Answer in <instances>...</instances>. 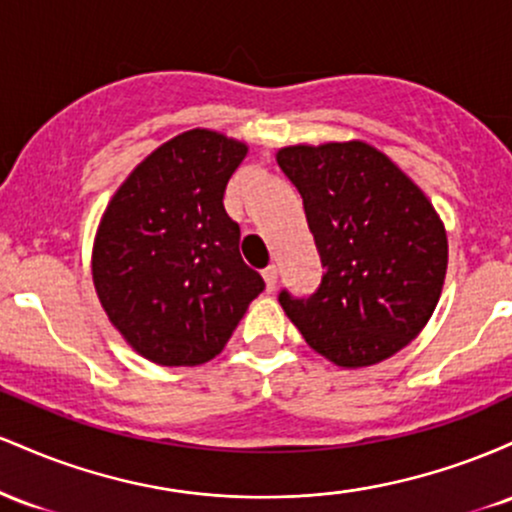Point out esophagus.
<instances>
[{"label":"esophagus","instance_id":"obj_1","mask_svg":"<svg viewBox=\"0 0 512 512\" xmlns=\"http://www.w3.org/2000/svg\"><path fill=\"white\" fill-rule=\"evenodd\" d=\"M262 276H264V284H267V291H274L276 281H279V269H276L274 264H269V267L262 272Z\"/></svg>","mask_w":512,"mask_h":512}]
</instances>
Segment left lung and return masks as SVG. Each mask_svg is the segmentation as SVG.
I'll return each instance as SVG.
<instances>
[{
    "mask_svg": "<svg viewBox=\"0 0 512 512\" xmlns=\"http://www.w3.org/2000/svg\"><path fill=\"white\" fill-rule=\"evenodd\" d=\"M303 197L320 252V286L279 303L317 354L342 368L385 361L436 310L448 236L436 209L385 154L366 142L286 146L276 154Z\"/></svg>",
    "mask_w": 512,
    "mask_h": 512,
    "instance_id": "1",
    "label": "left lung"
}]
</instances>
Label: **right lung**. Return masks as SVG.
I'll return each instance as SVG.
<instances>
[{
  "label": "right lung",
  "instance_id": "obj_1",
  "mask_svg": "<svg viewBox=\"0 0 512 512\" xmlns=\"http://www.w3.org/2000/svg\"><path fill=\"white\" fill-rule=\"evenodd\" d=\"M248 146L190 129L158 146L110 199L93 284L115 330L158 366H199L231 339L262 276L240 257V228L223 209Z\"/></svg>",
  "mask_w": 512,
  "mask_h": 512
}]
</instances>
